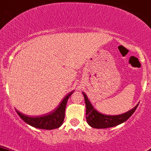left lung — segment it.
<instances>
[{"label": "left lung", "mask_w": 151, "mask_h": 151, "mask_svg": "<svg viewBox=\"0 0 151 151\" xmlns=\"http://www.w3.org/2000/svg\"><path fill=\"white\" fill-rule=\"evenodd\" d=\"M82 93L84 96L85 103H86V122L90 127L95 129L110 128V127H116V126L122 124L129 119L130 116H132V115L134 113L139 105L138 103L132 109L129 110L127 113H123V114L116 115V116H108V115H105L99 113L95 108H94L91 102H89L88 100L86 94L84 92Z\"/></svg>", "instance_id": "1"}]
</instances>
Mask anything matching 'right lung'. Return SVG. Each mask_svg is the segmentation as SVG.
<instances>
[{
	"label": "right lung",
	"mask_w": 151,
	"mask_h": 151,
	"mask_svg": "<svg viewBox=\"0 0 151 151\" xmlns=\"http://www.w3.org/2000/svg\"><path fill=\"white\" fill-rule=\"evenodd\" d=\"M73 91H73L70 93H69L63 99V100L60 104L58 108L54 110V112L49 113V114L38 116V117H29L28 116H26V115L22 113L21 112L18 111L17 110H16V111L17 114L19 116V117L24 122L27 123L29 125L32 126V127H35V128L48 130L57 129L60 127H61L62 124H63L67 102H68V98L73 93Z\"/></svg>",
	"instance_id": "1"
}]
</instances>
